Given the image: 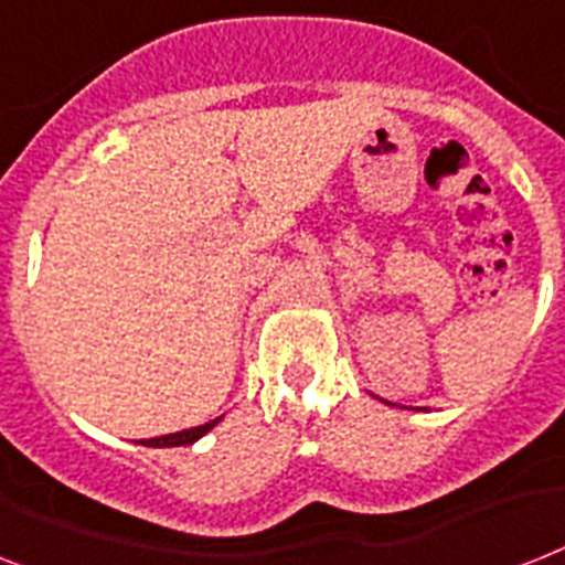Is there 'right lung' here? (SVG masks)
<instances>
[{"label":"right lung","instance_id":"obj_1","mask_svg":"<svg viewBox=\"0 0 565 565\" xmlns=\"http://www.w3.org/2000/svg\"><path fill=\"white\" fill-rule=\"evenodd\" d=\"M220 420H223V417H214V420H209V424H203V426H191V429L162 435V438H148V441H141V444H145V447H188V444L200 441L205 433H211V429H214Z\"/></svg>","mask_w":565,"mask_h":565}]
</instances>
